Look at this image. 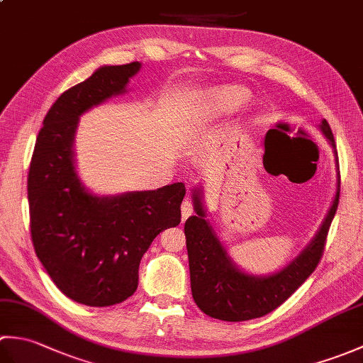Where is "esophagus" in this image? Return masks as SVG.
<instances>
[{"label": "esophagus", "instance_id": "1", "mask_svg": "<svg viewBox=\"0 0 363 363\" xmlns=\"http://www.w3.org/2000/svg\"><path fill=\"white\" fill-rule=\"evenodd\" d=\"M181 213H182V221L187 220L191 213H194V206L189 201V199H184L181 204Z\"/></svg>", "mask_w": 363, "mask_h": 363}]
</instances>
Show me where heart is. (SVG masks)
I'll return each instance as SVG.
<instances>
[{
    "label": "heart",
    "mask_w": 363,
    "mask_h": 363,
    "mask_svg": "<svg viewBox=\"0 0 363 363\" xmlns=\"http://www.w3.org/2000/svg\"><path fill=\"white\" fill-rule=\"evenodd\" d=\"M246 101L245 91L234 89V87H225L218 89L211 94L207 99L206 113L211 117H221V115H229L237 112Z\"/></svg>",
    "instance_id": "obj_1"
}]
</instances>
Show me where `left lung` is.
Here are the masks:
<instances>
[{
  "label": "left lung",
  "mask_w": 363,
  "mask_h": 363,
  "mask_svg": "<svg viewBox=\"0 0 363 363\" xmlns=\"http://www.w3.org/2000/svg\"><path fill=\"white\" fill-rule=\"evenodd\" d=\"M318 128L334 150L337 190L317 234L295 259L277 272L260 276L238 267L207 218L203 187L198 186L191 191L195 215L189 217L184 226L187 238L190 287L196 306L209 317L223 321H246L264 317L289 299L317 268L340 195V176L333 130L326 120H321Z\"/></svg>",
  "instance_id": "1"
}]
</instances>
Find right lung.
<instances>
[{
	"instance_id": "obj_1",
	"label": "right lung",
	"mask_w": 363,
	"mask_h": 363,
	"mask_svg": "<svg viewBox=\"0 0 363 363\" xmlns=\"http://www.w3.org/2000/svg\"><path fill=\"white\" fill-rule=\"evenodd\" d=\"M142 64L103 65L60 95L37 135L28 176L30 237L38 260L65 296L90 307L134 295L138 265L154 238L181 223L186 186L96 195L76 169L81 115L128 91Z\"/></svg>"
}]
</instances>
